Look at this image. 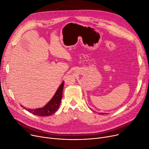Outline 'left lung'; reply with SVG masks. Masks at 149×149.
I'll use <instances>...</instances> for the list:
<instances>
[{"label":"left lung","instance_id":"1","mask_svg":"<svg viewBox=\"0 0 149 149\" xmlns=\"http://www.w3.org/2000/svg\"><path fill=\"white\" fill-rule=\"evenodd\" d=\"M100 114H101V115H104V113H100Z\"/></svg>","mask_w":149,"mask_h":149}]
</instances>
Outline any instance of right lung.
Here are the masks:
<instances>
[{
	"mask_svg": "<svg viewBox=\"0 0 149 149\" xmlns=\"http://www.w3.org/2000/svg\"><path fill=\"white\" fill-rule=\"evenodd\" d=\"M63 86H64V82H62L60 86L56 91L54 96L45 106L42 108L36 109H28L24 107L26 110L33 113V115H38L39 116H48L51 115L59 109L62 100V91Z\"/></svg>",
	"mask_w": 149,
	"mask_h": 149,
	"instance_id": "1",
	"label": "right lung"
}]
</instances>
